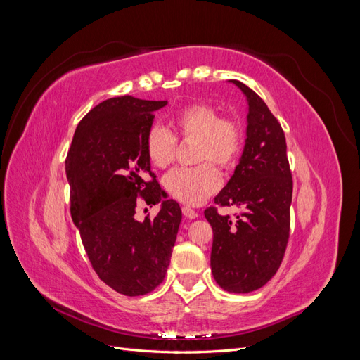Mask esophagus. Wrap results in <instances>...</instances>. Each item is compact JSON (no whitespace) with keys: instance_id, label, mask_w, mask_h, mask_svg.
<instances>
[{"instance_id":"obj_1","label":"esophagus","mask_w":360,"mask_h":360,"mask_svg":"<svg viewBox=\"0 0 360 360\" xmlns=\"http://www.w3.org/2000/svg\"><path fill=\"white\" fill-rule=\"evenodd\" d=\"M181 212H183V214H184V216L189 217V219H195V217H198V213L195 212L193 209H191V207H188V205L181 207Z\"/></svg>"}]
</instances>
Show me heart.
I'll list each match as a JSON object with an SVG mask.
<instances>
[{
	"instance_id": "1",
	"label": "heart",
	"mask_w": 360,
	"mask_h": 360,
	"mask_svg": "<svg viewBox=\"0 0 360 360\" xmlns=\"http://www.w3.org/2000/svg\"><path fill=\"white\" fill-rule=\"evenodd\" d=\"M172 134L155 126L146 136V155L155 168L171 165L177 150V139H197V159L213 160L221 168L236 165L243 148V129L233 118H224L209 103H191L169 120ZM163 188L180 202L198 205L221 186V176L212 162L195 168H176L163 177Z\"/></svg>"
}]
</instances>
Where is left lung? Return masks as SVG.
I'll use <instances>...</instances> for the list:
<instances>
[{"mask_svg":"<svg viewBox=\"0 0 360 360\" xmlns=\"http://www.w3.org/2000/svg\"><path fill=\"white\" fill-rule=\"evenodd\" d=\"M248 102L246 139L238 165L214 202L240 209L231 219L205 209L213 228L210 266L214 281L230 292H250L278 271L290 237L292 180L285 135L264 101L248 85L230 79Z\"/></svg>","mask_w":360,"mask_h":360,"instance_id":"1","label":"left lung"}]
</instances>
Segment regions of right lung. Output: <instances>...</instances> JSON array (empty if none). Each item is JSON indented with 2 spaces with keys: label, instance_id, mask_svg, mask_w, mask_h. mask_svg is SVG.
I'll return each instance as SVG.
<instances>
[{
  "label": "right lung",
  "instance_id": "add662e5",
  "mask_svg": "<svg viewBox=\"0 0 360 360\" xmlns=\"http://www.w3.org/2000/svg\"><path fill=\"white\" fill-rule=\"evenodd\" d=\"M167 103L132 96L99 103L76 127L66 159L70 213L85 252L97 276L130 297L165 278L181 222L179 202L162 201L146 155L153 114ZM138 196L161 202L155 220L134 219Z\"/></svg>",
  "mask_w": 360,
  "mask_h": 360
}]
</instances>
